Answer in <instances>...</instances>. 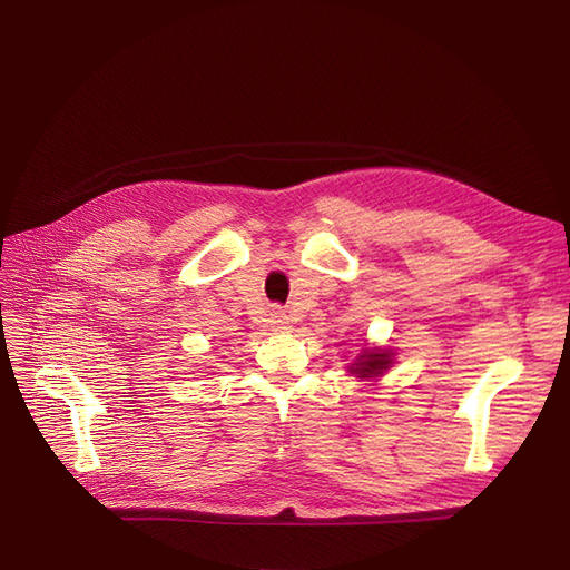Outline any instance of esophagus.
<instances>
[{"label":"esophagus","instance_id":"1","mask_svg":"<svg viewBox=\"0 0 570 570\" xmlns=\"http://www.w3.org/2000/svg\"><path fill=\"white\" fill-rule=\"evenodd\" d=\"M268 325H271V331L283 333V331H287V327H289V318L283 312V308H273V312L268 314Z\"/></svg>","mask_w":570,"mask_h":570}]
</instances>
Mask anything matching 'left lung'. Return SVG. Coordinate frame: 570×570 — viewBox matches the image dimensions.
I'll return each instance as SVG.
<instances>
[{
  "label": "left lung",
  "mask_w": 570,
  "mask_h": 570,
  "mask_svg": "<svg viewBox=\"0 0 570 570\" xmlns=\"http://www.w3.org/2000/svg\"><path fill=\"white\" fill-rule=\"evenodd\" d=\"M394 364V352L385 347H368V342H364L361 347V354L356 356L354 364L350 366V373L361 377V381H375L387 373Z\"/></svg>",
  "instance_id": "8db88e82"
}]
</instances>
